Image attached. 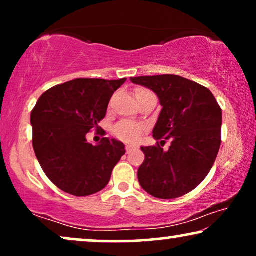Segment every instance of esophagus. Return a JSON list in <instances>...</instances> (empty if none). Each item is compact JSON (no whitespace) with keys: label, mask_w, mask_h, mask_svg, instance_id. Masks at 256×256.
<instances>
[{"label":"esophagus","mask_w":256,"mask_h":256,"mask_svg":"<svg viewBox=\"0 0 256 256\" xmlns=\"http://www.w3.org/2000/svg\"><path fill=\"white\" fill-rule=\"evenodd\" d=\"M138 149V146H126V150H127V154H129V152H132V150H136Z\"/></svg>","instance_id":"1"}]
</instances>
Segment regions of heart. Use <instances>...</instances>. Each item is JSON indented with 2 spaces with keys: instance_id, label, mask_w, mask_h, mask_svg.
Instances as JSON below:
<instances>
[{
  "instance_id": "b5f03b06",
  "label": "heart",
  "mask_w": 256,
  "mask_h": 256,
  "mask_svg": "<svg viewBox=\"0 0 256 256\" xmlns=\"http://www.w3.org/2000/svg\"><path fill=\"white\" fill-rule=\"evenodd\" d=\"M144 88H138L136 90L135 94L144 92ZM144 132V127L138 124H134V122H128V121H124L120 122L115 126L114 128V134L116 138H118L122 141L124 142H136L141 138V136Z\"/></svg>"
}]
</instances>
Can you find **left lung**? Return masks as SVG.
Returning a JSON list of instances; mask_svg holds the SVG:
<instances>
[{"label":"left lung","instance_id":"left-lung-1","mask_svg":"<svg viewBox=\"0 0 256 256\" xmlns=\"http://www.w3.org/2000/svg\"><path fill=\"white\" fill-rule=\"evenodd\" d=\"M152 90L162 106L152 130L165 144L141 146L146 158L138 178L143 190L160 199L182 197L194 190L212 169L222 143V108L211 90L192 80L174 74L130 78Z\"/></svg>","mask_w":256,"mask_h":256}]
</instances>
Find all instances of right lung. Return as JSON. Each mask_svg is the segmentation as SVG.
<instances>
[{
	"label": "right lung",
	"instance_id": "obj_1",
	"mask_svg": "<svg viewBox=\"0 0 256 256\" xmlns=\"http://www.w3.org/2000/svg\"><path fill=\"white\" fill-rule=\"evenodd\" d=\"M118 80L74 79L48 90L31 112L32 146L42 169L66 194L85 197L102 190L124 155V144L104 138L87 142L90 129L106 116Z\"/></svg>",
	"mask_w": 256,
	"mask_h": 256
}]
</instances>
